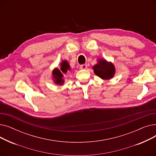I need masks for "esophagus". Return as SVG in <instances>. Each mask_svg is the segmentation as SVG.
<instances>
[{"label": "esophagus", "instance_id": "1", "mask_svg": "<svg viewBox=\"0 0 156 156\" xmlns=\"http://www.w3.org/2000/svg\"><path fill=\"white\" fill-rule=\"evenodd\" d=\"M80 68L81 69H85L87 68V64H82L80 66Z\"/></svg>", "mask_w": 156, "mask_h": 156}]
</instances>
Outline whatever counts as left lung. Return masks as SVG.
Returning <instances> with one entry per match:
<instances>
[{
  "label": "left lung",
  "instance_id": "obj_1",
  "mask_svg": "<svg viewBox=\"0 0 156 156\" xmlns=\"http://www.w3.org/2000/svg\"><path fill=\"white\" fill-rule=\"evenodd\" d=\"M96 75L103 80H110L115 74V67L112 62L105 59H100L97 64L92 68Z\"/></svg>",
  "mask_w": 156,
  "mask_h": 156
}]
</instances>
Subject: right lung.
Masks as SVG:
<instances>
[{
    "mask_svg": "<svg viewBox=\"0 0 156 156\" xmlns=\"http://www.w3.org/2000/svg\"><path fill=\"white\" fill-rule=\"evenodd\" d=\"M68 70H70V66L67 61H63L61 63V70L55 68L52 71V76L54 83L57 85H63L64 81L63 80V74H66Z\"/></svg>",
    "mask_w": 156,
    "mask_h": 156,
    "instance_id": "obj_1",
    "label": "right lung"
}]
</instances>
